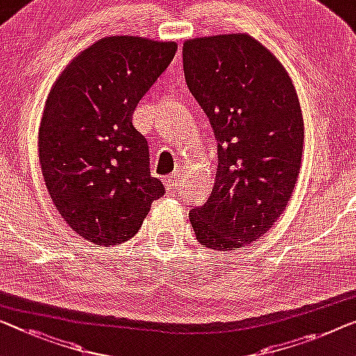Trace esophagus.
<instances>
[{"mask_svg": "<svg viewBox=\"0 0 356 356\" xmlns=\"http://www.w3.org/2000/svg\"><path fill=\"white\" fill-rule=\"evenodd\" d=\"M163 182H164V187H166L168 190H172V188H177L179 187V179H177V176H168V177H164L163 179Z\"/></svg>", "mask_w": 356, "mask_h": 356, "instance_id": "esophagus-1", "label": "esophagus"}]
</instances>
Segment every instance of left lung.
<instances>
[{
	"mask_svg": "<svg viewBox=\"0 0 356 356\" xmlns=\"http://www.w3.org/2000/svg\"><path fill=\"white\" fill-rule=\"evenodd\" d=\"M185 81L217 140L214 188L190 211L196 240L229 251L261 238L299 176L304 120L293 81L249 35L184 42Z\"/></svg>",
	"mask_w": 356,
	"mask_h": 356,
	"instance_id": "8db88e82",
	"label": "left lung"
}]
</instances>
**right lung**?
<instances>
[{
  "label": "right lung",
  "mask_w": 356,
  "mask_h": 356,
  "mask_svg": "<svg viewBox=\"0 0 356 356\" xmlns=\"http://www.w3.org/2000/svg\"><path fill=\"white\" fill-rule=\"evenodd\" d=\"M176 51L169 41L102 38L72 60L46 100L38 136L46 188L68 227L94 245L134 236L166 192L132 115Z\"/></svg>",
  "instance_id": "right-lung-1"
}]
</instances>
